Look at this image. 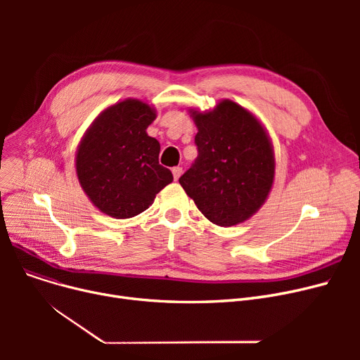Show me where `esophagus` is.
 <instances>
[{
    "instance_id": "esophagus-1",
    "label": "esophagus",
    "mask_w": 360,
    "mask_h": 360,
    "mask_svg": "<svg viewBox=\"0 0 360 360\" xmlns=\"http://www.w3.org/2000/svg\"><path fill=\"white\" fill-rule=\"evenodd\" d=\"M172 174H174V179H175V181H178V179H179V176L182 175V167H181V166H175V167H172Z\"/></svg>"
}]
</instances>
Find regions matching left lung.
I'll return each mask as SVG.
<instances>
[{
	"label": "left lung",
	"instance_id": "8db88e82",
	"mask_svg": "<svg viewBox=\"0 0 360 360\" xmlns=\"http://www.w3.org/2000/svg\"><path fill=\"white\" fill-rule=\"evenodd\" d=\"M198 158L179 178L186 195L212 223L229 228L266 202L276 174L267 129L248 109L223 99L213 110L190 109Z\"/></svg>",
	"mask_w": 360,
	"mask_h": 360
}]
</instances>
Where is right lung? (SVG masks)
<instances>
[{"instance_id":"add662e5","label":"right lung","mask_w":360,"mask_h":360,"mask_svg":"<svg viewBox=\"0 0 360 360\" xmlns=\"http://www.w3.org/2000/svg\"><path fill=\"white\" fill-rule=\"evenodd\" d=\"M156 109L125 99L102 110L84 132L75 153V172L94 207L113 217H134L174 181L159 165L160 144L147 134Z\"/></svg>"}]
</instances>
